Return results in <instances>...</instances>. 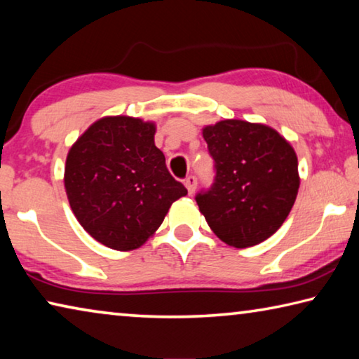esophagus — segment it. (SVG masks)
Wrapping results in <instances>:
<instances>
[{"label": "esophagus", "mask_w": 359, "mask_h": 359, "mask_svg": "<svg viewBox=\"0 0 359 359\" xmlns=\"http://www.w3.org/2000/svg\"><path fill=\"white\" fill-rule=\"evenodd\" d=\"M196 185H198V179L194 177V175H188V177L185 179V187H187L188 193L193 194L194 190H196Z\"/></svg>", "instance_id": "esophagus-1"}]
</instances>
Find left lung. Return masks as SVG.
<instances>
[{
  "instance_id": "8db88e82",
  "label": "left lung",
  "mask_w": 359,
  "mask_h": 359,
  "mask_svg": "<svg viewBox=\"0 0 359 359\" xmlns=\"http://www.w3.org/2000/svg\"><path fill=\"white\" fill-rule=\"evenodd\" d=\"M203 136L215 180L196 203L210 229L236 248L271 238L299 190L294 149L271 126L236 118L204 126Z\"/></svg>"
}]
</instances>
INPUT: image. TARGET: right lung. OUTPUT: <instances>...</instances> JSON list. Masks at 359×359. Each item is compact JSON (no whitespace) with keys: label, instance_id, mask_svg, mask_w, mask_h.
<instances>
[{"label":"right lung","instance_id":"obj_1","mask_svg":"<svg viewBox=\"0 0 359 359\" xmlns=\"http://www.w3.org/2000/svg\"><path fill=\"white\" fill-rule=\"evenodd\" d=\"M155 123L128 115L96 120L66 156L65 188L95 241L128 252L145 244L187 188L169 174Z\"/></svg>","mask_w":359,"mask_h":359}]
</instances>
